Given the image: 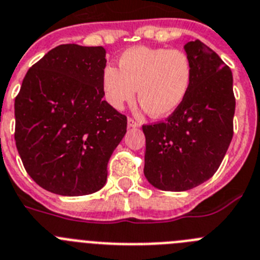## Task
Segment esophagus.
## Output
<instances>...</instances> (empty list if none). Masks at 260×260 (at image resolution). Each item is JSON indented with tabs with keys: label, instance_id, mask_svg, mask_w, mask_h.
Listing matches in <instances>:
<instances>
[{
	"label": "esophagus",
	"instance_id": "1",
	"mask_svg": "<svg viewBox=\"0 0 260 260\" xmlns=\"http://www.w3.org/2000/svg\"><path fill=\"white\" fill-rule=\"evenodd\" d=\"M127 124H128V127H129V128H139L140 125H141V124H140V123H139V121L133 120L132 118H128Z\"/></svg>",
	"mask_w": 260,
	"mask_h": 260
}]
</instances>
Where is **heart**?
I'll return each instance as SVG.
<instances>
[{
    "instance_id": "b5f03b06",
    "label": "heart",
    "mask_w": 260,
    "mask_h": 260,
    "mask_svg": "<svg viewBox=\"0 0 260 260\" xmlns=\"http://www.w3.org/2000/svg\"><path fill=\"white\" fill-rule=\"evenodd\" d=\"M119 70L106 66L102 90L107 104L116 110L137 98L153 118L175 113L190 89L193 66L186 53L165 48L136 46L121 53Z\"/></svg>"
}]
</instances>
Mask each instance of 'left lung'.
Here are the masks:
<instances>
[{"mask_svg":"<svg viewBox=\"0 0 260 260\" xmlns=\"http://www.w3.org/2000/svg\"><path fill=\"white\" fill-rule=\"evenodd\" d=\"M193 66L190 89L167 120L144 125V175L156 189L185 191L207 181L233 137V76L221 58L200 40L184 46Z\"/></svg>","mask_w":260,"mask_h":260,"instance_id":"left-lung-1","label":"left lung"}]
</instances>
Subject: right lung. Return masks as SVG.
Instances as JSON below:
<instances>
[{"mask_svg": "<svg viewBox=\"0 0 260 260\" xmlns=\"http://www.w3.org/2000/svg\"><path fill=\"white\" fill-rule=\"evenodd\" d=\"M102 46L64 44L28 70L15 98V142L27 174L59 196L106 184L109 159L127 118L104 101Z\"/></svg>", "mask_w": 260, "mask_h": 260, "instance_id": "obj_1", "label": "right lung"}]
</instances>
